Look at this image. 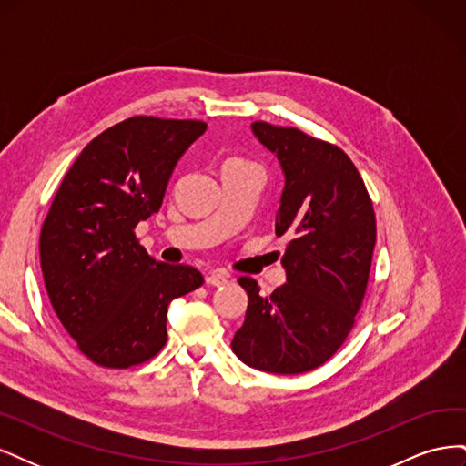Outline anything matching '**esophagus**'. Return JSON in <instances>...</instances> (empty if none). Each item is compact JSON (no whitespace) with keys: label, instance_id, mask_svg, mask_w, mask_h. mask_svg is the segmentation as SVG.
I'll return each mask as SVG.
<instances>
[{"label":"esophagus","instance_id":"esophagus-1","mask_svg":"<svg viewBox=\"0 0 466 466\" xmlns=\"http://www.w3.org/2000/svg\"><path fill=\"white\" fill-rule=\"evenodd\" d=\"M206 284H208V286H214V288H221V286L228 284V274L221 272V270L209 272V274L206 276Z\"/></svg>","mask_w":466,"mask_h":466}]
</instances>
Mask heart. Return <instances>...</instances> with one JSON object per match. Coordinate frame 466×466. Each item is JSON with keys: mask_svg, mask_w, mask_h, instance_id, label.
I'll return each mask as SVG.
<instances>
[{"mask_svg": "<svg viewBox=\"0 0 466 466\" xmlns=\"http://www.w3.org/2000/svg\"><path fill=\"white\" fill-rule=\"evenodd\" d=\"M229 161H243V159H229Z\"/></svg>", "mask_w": 466, "mask_h": 466, "instance_id": "b5f03b06", "label": "heart"}]
</instances>
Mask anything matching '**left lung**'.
Listing matches in <instances>:
<instances>
[{"mask_svg":"<svg viewBox=\"0 0 466 466\" xmlns=\"http://www.w3.org/2000/svg\"><path fill=\"white\" fill-rule=\"evenodd\" d=\"M252 134L276 155L284 192L276 235H288L286 284L270 298L252 278L243 327L231 348L248 368L276 375L311 371L336 354L354 327L375 248V211L348 155L332 144L252 122Z\"/></svg>","mask_w":466,"mask_h":466,"instance_id":"obj_1","label":"left lung"}]
</instances>
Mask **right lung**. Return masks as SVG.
Instances as JSON below:
<instances>
[{
  "label": "right lung",
  "instance_id": "add662e5",
  "mask_svg": "<svg viewBox=\"0 0 466 466\" xmlns=\"http://www.w3.org/2000/svg\"><path fill=\"white\" fill-rule=\"evenodd\" d=\"M200 120L134 116L98 134L69 167L40 231L50 303L91 361L130 368L167 342V309L204 284L187 264L153 260L136 225L157 214Z\"/></svg>",
  "mask_w": 466,
  "mask_h": 466
}]
</instances>
